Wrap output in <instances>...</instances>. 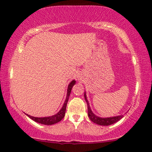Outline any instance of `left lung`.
Listing matches in <instances>:
<instances>
[{
	"label": "left lung",
	"instance_id": "1",
	"mask_svg": "<svg viewBox=\"0 0 152 152\" xmlns=\"http://www.w3.org/2000/svg\"><path fill=\"white\" fill-rule=\"evenodd\" d=\"M84 96H85V99L86 100V102L87 104V108H88V116H89L90 120L91 121L94 122V123L98 124V125L100 126H110L111 124H113L116 123L120 119H122L124 117V115H117V116H114V117H100L94 114L93 111L91 109L89 101H88L87 95H86V92L85 91V94H84Z\"/></svg>",
	"mask_w": 152,
	"mask_h": 152
}]
</instances>
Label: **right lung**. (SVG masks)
I'll return each instance as SVG.
<instances>
[{
	"label": "right lung",
	"instance_id": "right-lung-1",
	"mask_svg": "<svg viewBox=\"0 0 152 152\" xmlns=\"http://www.w3.org/2000/svg\"><path fill=\"white\" fill-rule=\"evenodd\" d=\"M75 84H76V80H72L68 85V87H67V96H66V98H65V102L63 104L62 108H61V110L56 113V114L52 115V116L45 117H35L31 116V115H27V114L26 115L29 117V118H31V119L33 120V121L37 122V123H39L41 124H44V125H53V124L59 122L61 120L63 119V118L65 116L67 104V102H68L70 93H71L72 87H73V86L75 85Z\"/></svg>",
	"mask_w": 152,
	"mask_h": 152
}]
</instances>
